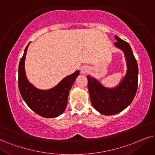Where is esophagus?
Listing matches in <instances>:
<instances>
[{
  "label": "esophagus",
  "mask_w": 155,
  "mask_h": 155,
  "mask_svg": "<svg viewBox=\"0 0 155 155\" xmlns=\"http://www.w3.org/2000/svg\"><path fill=\"white\" fill-rule=\"evenodd\" d=\"M89 70V68L86 65H84L81 68V72L82 74H85L86 72H88Z\"/></svg>",
  "instance_id": "obj_1"
}]
</instances>
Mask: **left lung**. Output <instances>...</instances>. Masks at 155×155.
I'll use <instances>...</instances> for the list:
<instances>
[{"label": "left lung", "mask_w": 155, "mask_h": 155, "mask_svg": "<svg viewBox=\"0 0 155 155\" xmlns=\"http://www.w3.org/2000/svg\"><path fill=\"white\" fill-rule=\"evenodd\" d=\"M114 45L124 51L127 61V73L119 85L108 88L100 82L87 75L88 88L91 104L96 110L106 116L114 115L127 108L132 102L138 85V65L130 45L117 36Z\"/></svg>", "instance_id": "1"}]
</instances>
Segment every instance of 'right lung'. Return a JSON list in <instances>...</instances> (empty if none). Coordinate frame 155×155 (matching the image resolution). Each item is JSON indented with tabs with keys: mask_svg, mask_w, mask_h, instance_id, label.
<instances>
[{
	"mask_svg": "<svg viewBox=\"0 0 155 155\" xmlns=\"http://www.w3.org/2000/svg\"><path fill=\"white\" fill-rule=\"evenodd\" d=\"M28 45L25 48L24 55L19 62V91L25 103L38 115L45 118L57 117L65 110L69 92L80 71L77 70L67 76L52 88L45 91L37 88L28 82L25 72L24 62Z\"/></svg>",
	"mask_w": 155,
	"mask_h": 155,
	"instance_id": "obj_1",
	"label": "right lung"
}]
</instances>
